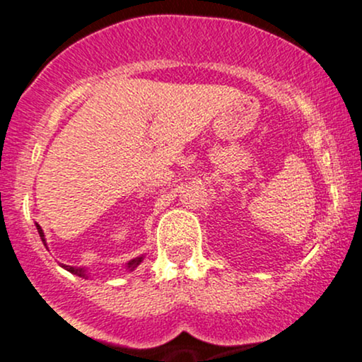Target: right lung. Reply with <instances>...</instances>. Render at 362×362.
<instances>
[{
  "mask_svg": "<svg viewBox=\"0 0 362 362\" xmlns=\"http://www.w3.org/2000/svg\"><path fill=\"white\" fill-rule=\"evenodd\" d=\"M37 230H39V235H40V238H42V242H44V245H45V240H44V233H42V228L39 226V224H37ZM143 260V257H139V259H134V260H131L129 262V267H131V271L132 269L136 267V265H139V262ZM62 267L66 269V271H69L71 274H74V276H80V277H88L85 274V271H83V269H80V267H71V265H62Z\"/></svg>",
  "mask_w": 362,
  "mask_h": 362,
  "instance_id": "1",
  "label": "right lung"
}]
</instances>
